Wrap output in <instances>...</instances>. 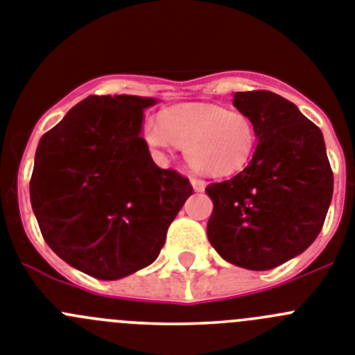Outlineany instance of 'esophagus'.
I'll return each mask as SVG.
<instances>
[{"mask_svg": "<svg viewBox=\"0 0 355 355\" xmlns=\"http://www.w3.org/2000/svg\"><path fill=\"white\" fill-rule=\"evenodd\" d=\"M191 185H193V189L196 191V193H201V191L205 189V182L201 180V178L193 177L191 178Z\"/></svg>", "mask_w": 355, "mask_h": 355, "instance_id": "esophagus-1", "label": "esophagus"}]
</instances>
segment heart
<instances>
[{
    "label": "heart",
    "instance_id": "obj_1",
    "mask_svg": "<svg viewBox=\"0 0 355 355\" xmlns=\"http://www.w3.org/2000/svg\"><path fill=\"white\" fill-rule=\"evenodd\" d=\"M143 138L154 152L177 145L200 173L228 177L244 170L257 148V129L248 114L217 104L187 102L168 107L161 122H148Z\"/></svg>",
    "mask_w": 355,
    "mask_h": 355
}]
</instances>
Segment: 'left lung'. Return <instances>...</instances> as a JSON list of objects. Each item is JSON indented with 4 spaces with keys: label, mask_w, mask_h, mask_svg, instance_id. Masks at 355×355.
Returning a JSON list of instances; mask_svg holds the SVG:
<instances>
[{
    "label": "left lung",
    "mask_w": 355,
    "mask_h": 355,
    "mask_svg": "<svg viewBox=\"0 0 355 355\" xmlns=\"http://www.w3.org/2000/svg\"><path fill=\"white\" fill-rule=\"evenodd\" d=\"M258 145L241 173L205 189L214 203L207 235L230 263L269 270L304 253L324 226L333 171L322 130L293 102L267 90L237 92Z\"/></svg>",
    "instance_id": "1"
}]
</instances>
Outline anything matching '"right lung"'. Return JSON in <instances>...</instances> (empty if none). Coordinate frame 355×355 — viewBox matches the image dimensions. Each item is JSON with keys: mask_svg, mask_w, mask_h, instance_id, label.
<instances>
[{"mask_svg": "<svg viewBox=\"0 0 355 355\" xmlns=\"http://www.w3.org/2000/svg\"><path fill=\"white\" fill-rule=\"evenodd\" d=\"M157 98L90 95L40 138L30 200L44 241L92 277L113 281L154 263L189 180L161 170L143 139Z\"/></svg>", "mask_w": 355, "mask_h": 355, "instance_id": "right-lung-1", "label": "right lung"}]
</instances>
